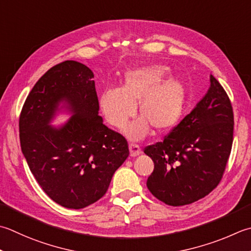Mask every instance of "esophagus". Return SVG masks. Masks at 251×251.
Instances as JSON below:
<instances>
[{"label":"esophagus","mask_w":251,"mask_h":251,"mask_svg":"<svg viewBox=\"0 0 251 251\" xmlns=\"http://www.w3.org/2000/svg\"><path fill=\"white\" fill-rule=\"evenodd\" d=\"M129 151H130V156H137L141 153L140 147L136 144L129 145Z\"/></svg>","instance_id":"esophagus-1"}]
</instances>
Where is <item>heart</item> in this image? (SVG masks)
Here are the masks:
<instances>
[{
  "label": "heart",
  "mask_w": 251,
  "mask_h": 251,
  "mask_svg": "<svg viewBox=\"0 0 251 251\" xmlns=\"http://www.w3.org/2000/svg\"><path fill=\"white\" fill-rule=\"evenodd\" d=\"M170 71L160 65H142L127 72L122 87L103 91L101 112L110 125L122 128L137 111L141 115L125 130L132 140L150 131L163 132L175 126L184 110L186 91L179 79L169 78Z\"/></svg>",
  "instance_id": "b5f03b06"
}]
</instances>
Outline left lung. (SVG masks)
Returning a JSON list of instances; mask_svg holds the SVG:
<instances>
[{
  "label": "left lung",
  "mask_w": 251,
  "mask_h": 251,
  "mask_svg": "<svg viewBox=\"0 0 251 251\" xmlns=\"http://www.w3.org/2000/svg\"><path fill=\"white\" fill-rule=\"evenodd\" d=\"M210 88L163 141L146 147L154 163L150 193L178 207L205 197L223 177L232 150L234 114L227 93L211 75Z\"/></svg>",
  "instance_id": "8db88e82"
}]
</instances>
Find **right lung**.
<instances>
[{"instance_id":"1","label":"right lung","mask_w":251,"mask_h":251,"mask_svg":"<svg viewBox=\"0 0 251 251\" xmlns=\"http://www.w3.org/2000/svg\"><path fill=\"white\" fill-rule=\"evenodd\" d=\"M93 73L76 61L50 68L29 92L19 116L23 154L54 202L82 209L102 198L129 155L124 136L103 124ZM63 103L72 117L50 125Z\"/></svg>"}]
</instances>
